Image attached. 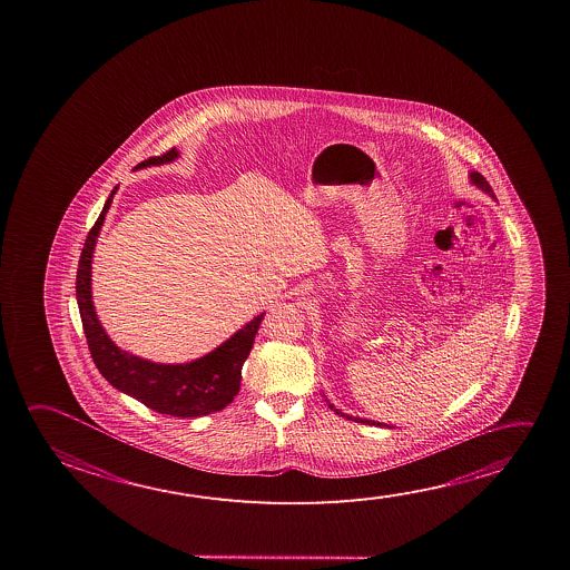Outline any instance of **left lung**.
Instances as JSON below:
<instances>
[{
	"label": "left lung",
	"mask_w": 570,
	"mask_h": 570,
	"mask_svg": "<svg viewBox=\"0 0 570 570\" xmlns=\"http://www.w3.org/2000/svg\"><path fill=\"white\" fill-rule=\"evenodd\" d=\"M471 180L475 183L476 187L483 188L487 195H491L494 198L493 188H491V185L487 183V178L483 177L481 173H471ZM330 410L336 411L337 415H342V417H345V420L357 421V423H365V425H380V428H382V423H375V421L360 420V417H352V415H345V413H342V411L336 410V407H334L332 403H330Z\"/></svg>",
	"instance_id": "8db88e82"
}]
</instances>
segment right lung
<instances>
[{
	"instance_id": "1",
	"label": "right lung",
	"mask_w": 570,
	"mask_h": 570,
	"mask_svg": "<svg viewBox=\"0 0 570 570\" xmlns=\"http://www.w3.org/2000/svg\"><path fill=\"white\" fill-rule=\"evenodd\" d=\"M177 149L167 150L159 157H149L135 168L163 165L175 159ZM117 190V187H115ZM107 198L101 215L85 238L83 250L77 268V304L83 322L85 337L97 370L112 387L131 395L150 410L173 417H200L215 411L225 410L240 392L243 365L253 350L254 337L261 330L262 317H254L250 324L238 330L215 352L183 365L153 364L127 354L107 337L99 320L95 316L91 302V256L95 240L104 226L105 215L111 206L112 195Z\"/></svg>"
}]
</instances>
